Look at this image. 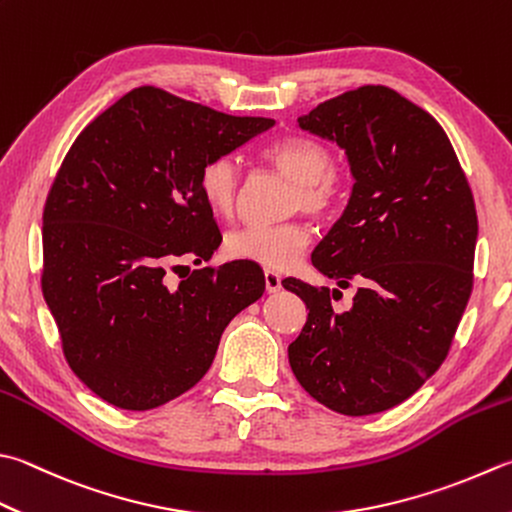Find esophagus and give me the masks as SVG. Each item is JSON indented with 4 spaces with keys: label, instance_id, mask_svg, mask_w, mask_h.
Returning <instances> with one entry per match:
<instances>
[{
    "label": "esophagus",
    "instance_id": "34e87169",
    "mask_svg": "<svg viewBox=\"0 0 512 512\" xmlns=\"http://www.w3.org/2000/svg\"><path fill=\"white\" fill-rule=\"evenodd\" d=\"M265 289H267V294H274L281 289V276L272 272V269H265Z\"/></svg>",
    "mask_w": 512,
    "mask_h": 512
}]
</instances>
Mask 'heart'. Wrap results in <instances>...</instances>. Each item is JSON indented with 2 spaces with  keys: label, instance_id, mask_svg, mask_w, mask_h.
I'll use <instances>...</instances> for the list:
<instances>
[{
  "label": "heart",
  "instance_id": "obj_1",
  "mask_svg": "<svg viewBox=\"0 0 512 512\" xmlns=\"http://www.w3.org/2000/svg\"><path fill=\"white\" fill-rule=\"evenodd\" d=\"M263 158L281 176L294 182L289 211H303L312 218L334 214L343 196V180L336 171V156L325 142L307 136H283L263 151ZM200 194L207 207L220 218L234 216L243 171L236 158L214 156L200 169ZM312 243V234L303 223L276 227H243L227 234L225 249L231 258L249 260L267 269H287L301 258Z\"/></svg>",
  "mask_w": 512,
  "mask_h": 512
}]
</instances>
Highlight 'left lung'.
Here are the masks:
<instances>
[{
  "mask_svg": "<svg viewBox=\"0 0 512 512\" xmlns=\"http://www.w3.org/2000/svg\"><path fill=\"white\" fill-rule=\"evenodd\" d=\"M298 127L350 160V200L312 265L343 289L359 287L341 312L332 307L339 289L285 278L310 310L289 365L325 408L390 410L439 370L455 339L472 292L475 200L441 124L388 86L325 100Z\"/></svg>",
  "mask_w": 512,
  "mask_h": 512,
  "instance_id": "1",
  "label": "left lung"
}]
</instances>
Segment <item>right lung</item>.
<instances>
[{"instance_id": "add662e5", "label": "right lung", "mask_w": 512, "mask_h": 512, "mask_svg": "<svg viewBox=\"0 0 512 512\" xmlns=\"http://www.w3.org/2000/svg\"><path fill=\"white\" fill-rule=\"evenodd\" d=\"M269 127L138 86L71 144L44 205L42 292L69 368L111 406L151 410L194 388L231 318L263 296L249 260L178 285L169 272L223 240L202 165Z\"/></svg>"}]
</instances>
